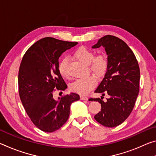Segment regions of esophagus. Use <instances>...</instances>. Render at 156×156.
<instances>
[{"label":"esophagus","mask_w":156,"mask_h":156,"mask_svg":"<svg viewBox=\"0 0 156 156\" xmlns=\"http://www.w3.org/2000/svg\"><path fill=\"white\" fill-rule=\"evenodd\" d=\"M80 99L81 100H87L89 99V98L87 96H80Z\"/></svg>","instance_id":"1"}]
</instances>
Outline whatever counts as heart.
<instances>
[{
	"label": "heart",
	"instance_id": "obj_1",
	"mask_svg": "<svg viewBox=\"0 0 156 156\" xmlns=\"http://www.w3.org/2000/svg\"><path fill=\"white\" fill-rule=\"evenodd\" d=\"M74 56L79 61L88 65L89 70L95 75L100 76L106 72L108 67V60L104 54L95 56L94 52L84 47L78 48L74 53ZM68 58L61 60L58 65V71L64 78H69ZM96 84V79L94 76L80 78L76 80L71 85V89L79 94L84 95L89 93Z\"/></svg>",
	"mask_w": 156,
	"mask_h": 156
}]
</instances>
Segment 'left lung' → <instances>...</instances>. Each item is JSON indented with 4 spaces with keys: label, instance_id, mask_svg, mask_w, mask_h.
Returning <instances> with one entry per match:
<instances>
[{
    "label": "left lung",
    "instance_id": "obj_1",
    "mask_svg": "<svg viewBox=\"0 0 156 156\" xmlns=\"http://www.w3.org/2000/svg\"><path fill=\"white\" fill-rule=\"evenodd\" d=\"M100 46L107 52L108 67L95 92L102 96L89 100L101 104V111L95 115V120L107 127H115L129 117L135 106L140 89V67L132 50L118 37L105 36L92 48ZM105 93L110 97L104 102Z\"/></svg>",
    "mask_w": 156,
    "mask_h": 156
}]
</instances>
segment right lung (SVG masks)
Here are the masks:
<instances>
[{
  "instance_id": "obj_1",
  "label": "right lung",
  "mask_w": 156,
  "mask_h": 156,
  "mask_svg": "<svg viewBox=\"0 0 156 156\" xmlns=\"http://www.w3.org/2000/svg\"><path fill=\"white\" fill-rule=\"evenodd\" d=\"M77 44L46 37L33 44L23 57L18 72L19 96L28 116L41 131L59 129L68 120L71 104L80 99L75 93L58 100L53 98L55 91L67 87L58 71L59 57Z\"/></svg>"
}]
</instances>
